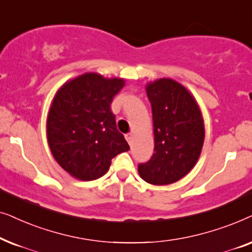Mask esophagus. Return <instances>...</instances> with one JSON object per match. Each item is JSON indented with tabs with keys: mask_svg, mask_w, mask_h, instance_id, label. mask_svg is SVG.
<instances>
[{
	"mask_svg": "<svg viewBox=\"0 0 252 252\" xmlns=\"http://www.w3.org/2000/svg\"><path fill=\"white\" fill-rule=\"evenodd\" d=\"M126 142L129 143V145H131V144H132V139H133V135H132V133H131V132L126 133Z\"/></svg>",
	"mask_w": 252,
	"mask_h": 252,
	"instance_id": "34e87169",
	"label": "esophagus"
}]
</instances>
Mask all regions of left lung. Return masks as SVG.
Instances as JSON below:
<instances>
[{
  "label": "left lung",
  "instance_id": "obj_1",
  "mask_svg": "<svg viewBox=\"0 0 252 252\" xmlns=\"http://www.w3.org/2000/svg\"><path fill=\"white\" fill-rule=\"evenodd\" d=\"M152 106L154 153L138 173L145 182L167 186L193 168L202 152L205 129L202 112L182 84L160 78L146 84Z\"/></svg>",
  "mask_w": 252,
  "mask_h": 252
}]
</instances>
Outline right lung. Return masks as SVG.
<instances>
[{"mask_svg":"<svg viewBox=\"0 0 252 252\" xmlns=\"http://www.w3.org/2000/svg\"><path fill=\"white\" fill-rule=\"evenodd\" d=\"M124 85L122 78L87 72L65 82L54 96L47 116L48 145L54 159L75 179H99L114 157L129 151L110 110Z\"/></svg>","mask_w":252,"mask_h":252,"instance_id":"add662e5","label":"right lung"}]
</instances>
